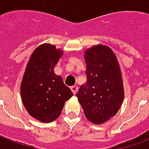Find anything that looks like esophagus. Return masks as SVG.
Segmentation results:
<instances>
[{
    "label": "esophagus",
    "mask_w": 149,
    "mask_h": 149,
    "mask_svg": "<svg viewBox=\"0 0 149 149\" xmlns=\"http://www.w3.org/2000/svg\"><path fill=\"white\" fill-rule=\"evenodd\" d=\"M71 90H72V93H74V94H76L77 92V91H78V86H76V85H75V86H71Z\"/></svg>",
    "instance_id": "esophagus-1"
}]
</instances>
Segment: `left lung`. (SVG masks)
<instances>
[{"instance_id": "left-lung-1", "label": "left lung", "mask_w": 149, "mask_h": 149, "mask_svg": "<svg viewBox=\"0 0 149 149\" xmlns=\"http://www.w3.org/2000/svg\"><path fill=\"white\" fill-rule=\"evenodd\" d=\"M86 83L77 93L84 114L94 125H101L118 113L125 97L117 56L111 48L97 45L85 51Z\"/></svg>"}]
</instances>
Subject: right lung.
I'll return each mask as SVG.
<instances>
[{
	"mask_svg": "<svg viewBox=\"0 0 149 149\" xmlns=\"http://www.w3.org/2000/svg\"><path fill=\"white\" fill-rule=\"evenodd\" d=\"M63 51L44 43L30 56L24 70L21 96L26 111L40 122L50 123L59 117L65 102L73 93L63 78L54 72Z\"/></svg>",
	"mask_w": 149,
	"mask_h": 149,
	"instance_id": "add662e5",
	"label": "right lung"
}]
</instances>
